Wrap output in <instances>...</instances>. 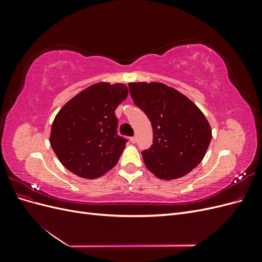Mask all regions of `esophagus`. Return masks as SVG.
I'll return each mask as SVG.
<instances>
[{
	"label": "esophagus",
	"mask_w": 262,
	"mask_h": 262,
	"mask_svg": "<svg viewBox=\"0 0 262 262\" xmlns=\"http://www.w3.org/2000/svg\"><path fill=\"white\" fill-rule=\"evenodd\" d=\"M130 141L132 142V143H136V142H137V138H136V137H132V138H130Z\"/></svg>",
	"instance_id": "esophagus-1"
}]
</instances>
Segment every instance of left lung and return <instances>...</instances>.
Instances as JSON below:
<instances>
[{"mask_svg": "<svg viewBox=\"0 0 262 262\" xmlns=\"http://www.w3.org/2000/svg\"><path fill=\"white\" fill-rule=\"evenodd\" d=\"M133 102L153 128V145L142 152L147 169L165 180L187 175L201 163L212 139L201 110L185 95L162 83H130Z\"/></svg>", "mask_w": 262, "mask_h": 262, "instance_id": "obj_1", "label": "left lung"}]
</instances>
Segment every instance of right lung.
Wrapping results in <instances>:
<instances>
[{"label":"right lung","instance_id":"obj_1","mask_svg":"<svg viewBox=\"0 0 262 262\" xmlns=\"http://www.w3.org/2000/svg\"><path fill=\"white\" fill-rule=\"evenodd\" d=\"M128 96V87L97 83L61 108L52 123L50 144L67 169L82 178L104 175L118 163L126 139L117 133L115 110Z\"/></svg>","mask_w":262,"mask_h":262}]
</instances>
